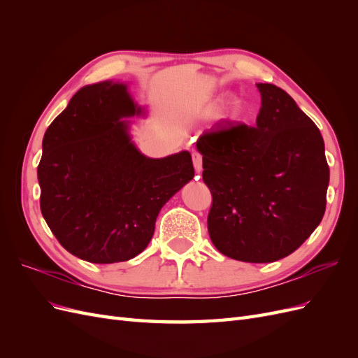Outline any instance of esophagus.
Instances as JSON below:
<instances>
[{
    "mask_svg": "<svg viewBox=\"0 0 358 358\" xmlns=\"http://www.w3.org/2000/svg\"><path fill=\"white\" fill-rule=\"evenodd\" d=\"M192 162H194V169H196L197 173L203 170V157L200 152H192Z\"/></svg>",
    "mask_w": 358,
    "mask_h": 358,
    "instance_id": "34e87169",
    "label": "esophagus"
}]
</instances>
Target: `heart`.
<instances>
[{
	"instance_id": "heart-1",
	"label": "heart",
	"mask_w": 358,
	"mask_h": 358,
	"mask_svg": "<svg viewBox=\"0 0 358 358\" xmlns=\"http://www.w3.org/2000/svg\"><path fill=\"white\" fill-rule=\"evenodd\" d=\"M242 109H243V103H242L239 96L230 95L222 101L221 116L225 117V119H236V117L241 116Z\"/></svg>"
}]
</instances>
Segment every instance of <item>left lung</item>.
I'll return each mask as SVG.
<instances>
[{"label":"left lung","instance_id":"obj_1","mask_svg":"<svg viewBox=\"0 0 358 358\" xmlns=\"http://www.w3.org/2000/svg\"><path fill=\"white\" fill-rule=\"evenodd\" d=\"M257 88L255 127L206 131L197 149L212 192V243L239 262L272 263L294 252L321 222L330 170L312 119L284 90Z\"/></svg>","mask_w":358,"mask_h":358}]
</instances>
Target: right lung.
<instances>
[{
	"mask_svg": "<svg viewBox=\"0 0 358 358\" xmlns=\"http://www.w3.org/2000/svg\"><path fill=\"white\" fill-rule=\"evenodd\" d=\"M142 113L127 85L106 80L73 95L43 137L40 209L70 254L96 264L131 259L154 236L157 216L194 178L191 154L148 158L129 137Z\"/></svg>",
	"mask_w": 358,
	"mask_h": 358,
	"instance_id": "add662e5",
	"label": "right lung"
}]
</instances>
